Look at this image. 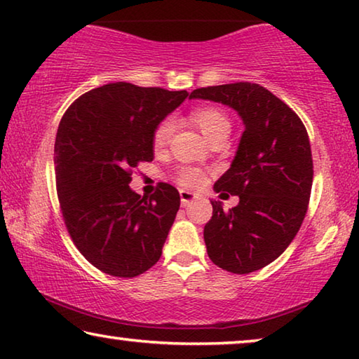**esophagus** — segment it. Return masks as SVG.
Returning <instances> with one entry per match:
<instances>
[{"label": "esophagus", "instance_id": "obj_1", "mask_svg": "<svg viewBox=\"0 0 359 359\" xmlns=\"http://www.w3.org/2000/svg\"><path fill=\"white\" fill-rule=\"evenodd\" d=\"M198 198L196 194H191V191H187V190H180V201H182V206H189L191 201H195Z\"/></svg>", "mask_w": 359, "mask_h": 359}]
</instances>
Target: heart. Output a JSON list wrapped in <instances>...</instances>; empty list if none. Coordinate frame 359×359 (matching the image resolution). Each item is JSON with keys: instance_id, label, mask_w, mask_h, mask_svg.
Returning <instances> with one entry per match:
<instances>
[{"instance_id": "obj_1", "label": "heart", "mask_w": 359, "mask_h": 359, "mask_svg": "<svg viewBox=\"0 0 359 359\" xmlns=\"http://www.w3.org/2000/svg\"><path fill=\"white\" fill-rule=\"evenodd\" d=\"M191 119H194L198 128L203 132V135L208 138V142H211L214 138L222 137V135L229 137V133H231V119H229L226 112L219 108H212V106H208V108H198L191 112ZM172 135H174L172 119H164L153 133V148L156 149V151H163V149L169 145ZM177 180L182 187L195 189V187H200L203 182H205V177H203L201 170H198L195 168H185L179 172Z\"/></svg>"}]
</instances>
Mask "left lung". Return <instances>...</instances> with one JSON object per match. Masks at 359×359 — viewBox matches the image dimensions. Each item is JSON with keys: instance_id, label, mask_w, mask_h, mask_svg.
Instances as JSON below:
<instances>
[{"instance_id": "obj_1", "label": "left lung", "mask_w": 359, "mask_h": 359, "mask_svg": "<svg viewBox=\"0 0 359 359\" xmlns=\"http://www.w3.org/2000/svg\"><path fill=\"white\" fill-rule=\"evenodd\" d=\"M190 98L226 104L245 126L231 168L214 184L240 201L229 211L211 201L212 217L203 232L208 256L233 274L258 271L285 251L306 216L313 185L308 132L295 112L258 83L196 88Z\"/></svg>"}]
</instances>
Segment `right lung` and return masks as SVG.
Returning <instances> with one entry per match:
<instances>
[{
  "label": "right lung",
  "instance_id": "1",
  "mask_svg": "<svg viewBox=\"0 0 359 359\" xmlns=\"http://www.w3.org/2000/svg\"><path fill=\"white\" fill-rule=\"evenodd\" d=\"M185 90L108 83L64 112L55 142L57 198L74 245L96 269L135 277L161 258L180 206L177 189L159 184L142 196L132 169L153 161V133L182 104Z\"/></svg>",
  "mask_w": 359,
  "mask_h": 359
}]
</instances>
